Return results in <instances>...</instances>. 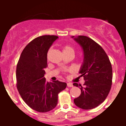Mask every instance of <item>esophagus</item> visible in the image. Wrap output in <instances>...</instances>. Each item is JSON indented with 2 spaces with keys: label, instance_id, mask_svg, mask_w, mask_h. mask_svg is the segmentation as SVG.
<instances>
[{
  "label": "esophagus",
  "instance_id": "34e87169",
  "mask_svg": "<svg viewBox=\"0 0 126 126\" xmlns=\"http://www.w3.org/2000/svg\"><path fill=\"white\" fill-rule=\"evenodd\" d=\"M67 86H68V87H73V85L72 83H67Z\"/></svg>",
  "mask_w": 126,
  "mask_h": 126
}]
</instances>
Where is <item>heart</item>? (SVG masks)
Segmentation results:
<instances>
[{"label":"heart","instance_id":"b5f03b06","mask_svg":"<svg viewBox=\"0 0 126 126\" xmlns=\"http://www.w3.org/2000/svg\"><path fill=\"white\" fill-rule=\"evenodd\" d=\"M51 51V49H50L48 53V54L50 53V51ZM63 53H74V50H73V48H72L69 45H64L63 47Z\"/></svg>","mask_w":126,"mask_h":126}]
</instances>
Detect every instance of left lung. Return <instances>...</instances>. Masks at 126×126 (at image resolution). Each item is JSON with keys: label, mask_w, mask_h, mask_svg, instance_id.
Instances as JSON below:
<instances>
[{"label": "left lung", "mask_w": 126, "mask_h": 126, "mask_svg": "<svg viewBox=\"0 0 126 126\" xmlns=\"http://www.w3.org/2000/svg\"><path fill=\"white\" fill-rule=\"evenodd\" d=\"M72 38L83 50V62L79 73L85 81L83 86L73 83L81 90L79 96L74 99V103L82 109H93L105 101L111 89V62L104 49L91 38L83 35Z\"/></svg>", "instance_id": "left-lung-1"}]
</instances>
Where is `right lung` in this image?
Returning a JSON list of instances; mask_svg holds the SVG:
<instances>
[{"instance_id":"add662e5","label":"right lung","mask_w":126,"mask_h":126,"mask_svg":"<svg viewBox=\"0 0 126 126\" xmlns=\"http://www.w3.org/2000/svg\"><path fill=\"white\" fill-rule=\"evenodd\" d=\"M59 37L43 35L30 42L22 52L16 66L17 88L24 102L34 110L46 112L57 104L58 94L66 88L65 82L46 81L47 53Z\"/></svg>"}]
</instances>
